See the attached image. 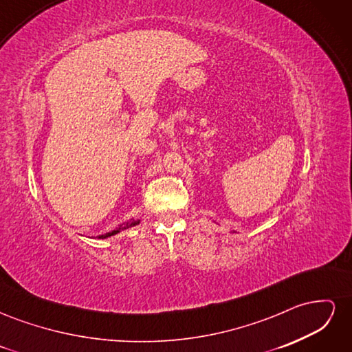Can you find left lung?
<instances>
[{
	"instance_id": "1",
	"label": "left lung",
	"mask_w": 352,
	"mask_h": 352,
	"mask_svg": "<svg viewBox=\"0 0 352 352\" xmlns=\"http://www.w3.org/2000/svg\"><path fill=\"white\" fill-rule=\"evenodd\" d=\"M235 233H236V232H235Z\"/></svg>"
}]
</instances>
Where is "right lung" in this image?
Here are the masks:
<instances>
[{"label": "right lung", "instance_id": "right-lung-1", "mask_svg": "<svg viewBox=\"0 0 352 352\" xmlns=\"http://www.w3.org/2000/svg\"><path fill=\"white\" fill-rule=\"evenodd\" d=\"M140 223H141V220H138V219H131V220H127V221L122 223V225L117 226L114 230L107 232V233H104V235L92 236V239H107V238H110V236L117 235V233H120L122 230H126V229H129V228H133V226H136V225H140Z\"/></svg>", "mask_w": 352, "mask_h": 352}]
</instances>
